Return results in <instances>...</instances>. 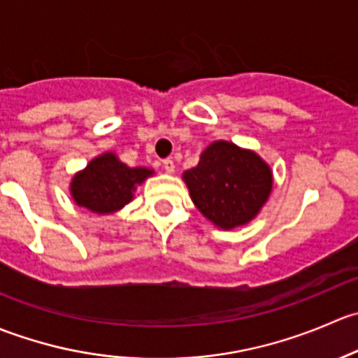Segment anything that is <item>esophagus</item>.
Returning <instances> with one entry per match:
<instances>
[{
	"mask_svg": "<svg viewBox=\"0 0 358 358\" xmlns=\"http://www.w3.org/2000/svg\"><path fill=\"white\" fill-rule=\"evenodd\" d=\"M162 168H164L166 173L171 175V173H175V161H173V159H164V161H162Z\"/></svg>",
	"mask_w": 358,
	"mask_h": 358,
	"instance_id": "esophagus-1",
	"label": "esophagus"
}]
</instances>
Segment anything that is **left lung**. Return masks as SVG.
<instances>
[{"mask_svg": "<svg viewBox=\"0 0 358 358\" xmlns=\"http://www.w3.org/2000/svg\"><path fill=\"white\" fill-rule=\"evenodd\" d=\"M182 178L201 215L223 230L255 220L273 187L268 162L227 140L209 143L197 166L183 171Z\"/></svg>", "mask_w": 358, "mask_h": 358, "instance_id": "8db88e82", "label": "left lung"}]
</instances>
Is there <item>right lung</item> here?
Masks as SVG:
<instances>
[{"label": "right lung", "mask_w": 358, "mask_h": 358, "mask_svg": "<svg viewBox=\"0 0 358 358\" xmlns=\"http://www.w3.org/2000/svg\"><path fill=\"white\" fill-rule=\"evenodd\" d=\"M154 176L147 166L124 164L114 152H103L76 173L71 180V197L95 215H114L133 201L136 189Z\"/></svg>", "instance_id": "right-lung-1"}]
</instances>
